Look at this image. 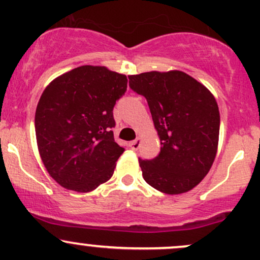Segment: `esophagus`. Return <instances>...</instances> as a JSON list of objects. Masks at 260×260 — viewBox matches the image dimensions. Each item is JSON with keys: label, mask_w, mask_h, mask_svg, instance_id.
Masks as SVG:
<instances>
[{"label": "esophagus", "mask_w": 260, "mask_h": 260, "mask_svg": "<svg viewBox=\"0 0 260 260\" xmlns=\"http://www.w3.org/2000/svg\"><path fill=\"white\" fill-rule=\"evenodd\" d=\"M139 145H140V138H137L134 139L133 142H131V148H132L133 150H137V149L139 148Z\"/></svg>", "instance_id": "34e87169"}]
</instances>
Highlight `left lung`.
I'll use <instances>...</instances> for the list:
<instances>
[{
	"mask_svg": "<svg viewBox=\"0 0 260 260\" xmlns=\"http://www.w3.org/2000/svg\"><path fill=\"white\" fill-rule=\"evenodd\" d=\"M132 90L148 101L160 153L139 159L143 178L166 194L186 193L201 183L215 160L220 112L214 95L181 71L128 76Z\"/></svg>",
	"mask_w": 260,
	"mask_h": 260,
	"instance_id": "obj_1",
	"label": "left lung"
}]
</instances>
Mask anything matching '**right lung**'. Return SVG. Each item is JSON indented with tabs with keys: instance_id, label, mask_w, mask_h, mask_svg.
<instances>
[{
	"instance_id": "1",
	"label": "right lung",
	"mask_w": 260,
	"mask_h": 260,
	"mask_svg": "<svg viewBox=\"0 0 260 260\" xmlns=\"http://www.w3.org/2000/svg\"><path fill=\"white\" fill-rule=\"evenodd\" d=\"M127 77L104 66H80L45 88L35 111L39 154L50 176L86 193L113 175L124 151L113 138V106Z\"/></svg>"
}]
</instances>
